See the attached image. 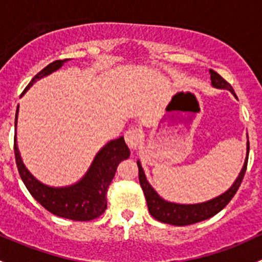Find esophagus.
Segmentation results:
<instances>
[{"mask_svg":"<svg viewBox=\"0 0 262 262\" xmlns=\"http://www.w3.org/2000/svg\"><path fill=\"white\" fill-rule=\"evenodd\" d=\"M125 142L130 149H136L138 147L139 142H141L142 132L137 128H130L129 130L125 132Z\"/></svg>","mask_w":262,"mask_h":262,"instance_id":"esophagus-1","label":"esophagus"}]
</instances>
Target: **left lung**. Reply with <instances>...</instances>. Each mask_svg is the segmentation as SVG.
Listing matches in <instances>:
<instances>
[{
  "instance_id": "8db88e82",
  "label": "left lung",
  "mask_w": 262,
  "mask_h": 262,
  "mask_svg": "<svg viewBox=\"0 0 262 262\" xmlns=\"http://www.w3.org/2000/svg\"><path fill=\"white\" fill-rule=\"evenodd\" d=\"M210 78H212V84L216 89H226L229 90L232 94L236 96L233 89L231 84L228 83L221 75L214 72L213 70L209 71ZM237 97V96H236ZM248 150H250V143L247 142V157H246L245 165L242 167V171L239 172L238 178L232 185L231 189L226 191L224 194L219 195V196L214 198L209 202L200 203V204H191V205H184V204H175V203L165 202L162 198L158 196L157 192L153 190V187L148 184L144 176L143 168H142L141 162H137L138 165V176L139 182H141L142 190L146 196L148 210H149L150 215L156 218L157 221L163 222V223L172 224V226H187V224H194L198 222L205 221L208 218H212L216 213L221 212L227 204L232 200V198L236 195L237 190L241 186V182L244 180L246 168H247L248 162Z\"/></svg>"
}]
</instances>
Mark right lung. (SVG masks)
Instances as JSON below:
<instances>
[{
  "mask_svg": "<svg viewBox=\"0 0 262 262\" xmlns=\"http://www.w3.org/2000/svg\"><path fill=\"white\" fill-rule=\"evenodd\" d=\"M66 60L67 59L54 60L46 68H43L30 81L24 92L30 89L34 82L62 67ZM17 112L18 106L16 116H15V130H16ZM14 152L21 180L24 181L26 189L33 195L34 199L54 215L78 222L92 221L105 212L107 205L106 192L109 185L114 179L116 167L121 161L126 160L130 155L128 146L124 142V138L120 137L115 141L109 142L97 153L91 167L89 168L83 179L77 184L67 187H49L35 180L34 176L24 166L17 149L16 134H15L14 139Z\"/></svg>",
  "mask_w": 262,
  "mask_h": 262,
  "instance_id": "right-lung-1",
  "label": "right lung"
}]
</instances>
